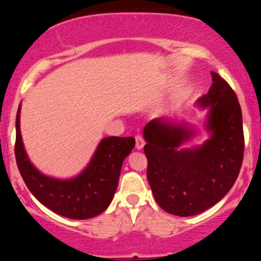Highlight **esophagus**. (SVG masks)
Instances as JSON below:
<instances>
[{"label":"esophagus","mask_w":261,"mask_h":261,"mask_svg":"<svg viewBox=\"0 0 261 261\" xmlns=\"http://www.w3.org/2000/svg\"><path fill=\"white\" fill-rule=\"evenodd\" d=\"M145 145V140L141 135H136V147L137 149H141Z\"/></svg>","instance_id":"esophagus-1"}]
</instances>
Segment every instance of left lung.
<instances>
[{
  "mask_svg": "<svg viewBox=\"0 0 261 261\" xmlns=\"http://www.w3.org/2000/svg\"><path fill=\"white\" fill-rule=\"evenodd\" d=\"M212 86L198 100L210 108L207 127L212 132L200 147L178 149L192 131L163 120L144 129L147 179L162 210L192 216L208 210L229 192L240 174L244 156L242 110L230 85L216 72Z\"/></svg>",
  "mask_w": 261,
  "mask_h": 261,
  "instance_id": "8db88e82",
  "label": "left lung"
}]
</instances>
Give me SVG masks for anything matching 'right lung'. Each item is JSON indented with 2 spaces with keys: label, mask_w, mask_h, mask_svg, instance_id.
<instances>
[{
  "label": "right lung",
  "mask_w": 261,
  "mask_h": 261,
  "mask_svg": "<svg viewBox=\"0 0 261 261\" xmlns=\"http://www.w3.org/2000/svg\"><path fill=\"white\" fill-rule=\"evenodd\" d=\"M16 117L15 155L19 173L31 193L54 213L73 220L91 219L107 208L117 189L122 163L135 147L134 137L101 140L90 165L76 178L61 180L42 175L30 162Z\"/></svg>",
  "instance_id": "obj_1"
}]
</instances>
